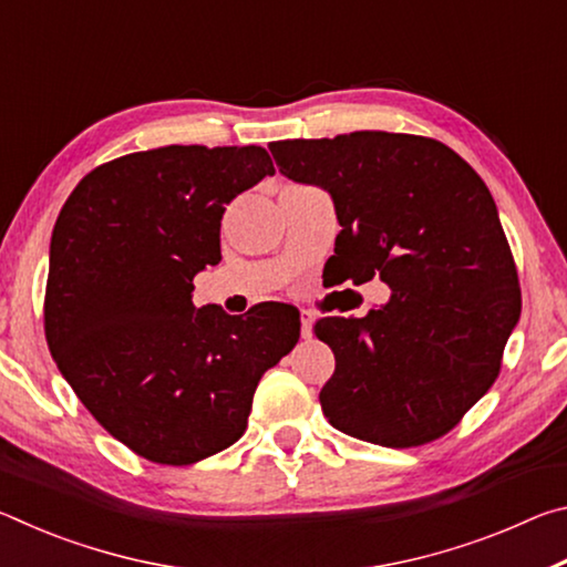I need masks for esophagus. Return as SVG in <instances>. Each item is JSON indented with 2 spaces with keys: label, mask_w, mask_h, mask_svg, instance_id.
I'll return each mask as SVG.
<instances>
[{
  "label": "esophagus",
  "mask_w": 567,
  "mask_h": 567,
  "mask_svg": "<svg viewBox=\"0 0 567 567\" xmlns=\"http://www.w3.org/2000/svg\"><path fill=\"white\" fill-rule=\"evenodd\" d=\"M312 322H315V315L310 310H302L300 312V332H302V338H310V334H312Z\"/></svg>",
  "instance_id": "34e87169"
}]
</instances>
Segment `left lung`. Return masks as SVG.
<instances>
[{"mask_svg": "<svg viewBox=\"0 0 567 567\" xmlns=\"http://www.w3.org/2000/svg\"><path fill=\"white\" fill-rule=\"evenodd\" d=\"M285 177L328 189L344 280L380 277L390 302L364 318H322L334 352L320 390L340 433L417 447L450 433L501 375L520 318L511 245L485 182L420 134L350 132L270 145Z\"/></svg>", "mask_w": 567, "mask_h": 567, "instance_id": "left-lung-1", "label": "left lung"}]
</instances>
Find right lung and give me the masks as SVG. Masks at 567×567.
<instances>
[{
	"mask_svg": "<svg viewBox=\"0 0 567 567\" xmlns=\"http://www.w3.org/2000/svg\"><path fill=\"white\" fill-rule=\"evenodd\" d=\"M275 175L265 147L169 145L94 167L50 245L44 334L56 368L112 437L192 465L243 437L257 382L300 340V312L195 307L223 260L225 207Z\"/></svg>",
	"mask_w": 567,
	"mask_h": 567,
	"instance_id": "right-lung-1",
	"label": "right lung"
}]
</instances>
